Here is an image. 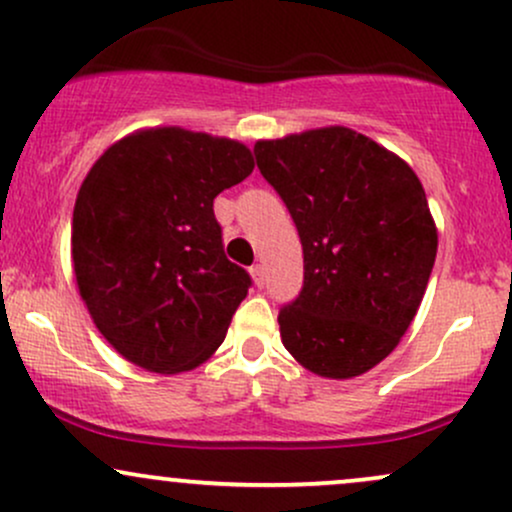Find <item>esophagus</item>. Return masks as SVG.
I'll list each match as a JSON object with an SVG mask.
<instances>
[{
  "mask_svg": "<svg viewBox=\"0 0 512 512\" xmlns=\"http://www.w3.org/2000/svg\"><path fill=\"white\" fill-rule=\"evenodd\" d=\"M250 276H252V281H255L257 289H262L264 281H267V272H264L262 264H252V267H250Z\"/></svg>",
  "mask_w": 512,
  "mask_h": 512,
  "instance_id": "esophagus-1",
  "label": "esophagus"
}]
</instances>
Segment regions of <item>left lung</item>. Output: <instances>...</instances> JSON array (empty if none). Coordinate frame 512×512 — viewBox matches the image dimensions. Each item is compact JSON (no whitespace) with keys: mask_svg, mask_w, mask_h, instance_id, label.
Returning a JSON list of instances; mask_svg holds the SVG:
<instances>
[{"mask_svg":"<svg viewBox=\"0 0 512 512\" xmlns=\"http://www.w3.org/2000/svg\"><path fill=\"white\" fill-rule=\"evenodd\" d=\"M303 245V289L279 313L286 351L322 378L378 366L409 330L438 250L421 180L349 127L255 144Z\"/></svg>","mask_w":512,"mask_h":512,"instance_id":"8db88e82","label":"left lung"}]
</instances>
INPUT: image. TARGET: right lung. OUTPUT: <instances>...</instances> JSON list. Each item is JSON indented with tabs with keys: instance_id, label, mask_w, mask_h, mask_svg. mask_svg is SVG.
<instances>
[{
	"instance_id": "1",
	"label": "right lung",
	"mask_w": 512,
	"mask_h": 512,
	"mask_svg": "<svg viewBox=\"0 0 512 512\" xmlns=\"http://www.w3.org/2000/svg\"><path fill=\"white\" fill-rule=\"evenodd\" d=\"M252 168L236 139L151 127L108 146L88 170L72 219L76 286L129 363L175 375L221 346L250 274L223 255L214 197Z\"/></svg>"
}]
</instances>
